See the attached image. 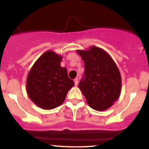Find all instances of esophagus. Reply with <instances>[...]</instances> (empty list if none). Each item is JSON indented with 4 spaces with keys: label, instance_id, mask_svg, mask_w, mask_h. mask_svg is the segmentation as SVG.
<instances>
[{
    "label": "esophagus",
    "instance_id": "obj_1",
    "mask_svg": "<svg viewBox=\"0 0 149 149\" xmlns=\"http://www.w3.org/2000/svg\"><path fill=\"white\" fill-rule=\"evenodd\" d=\"M74 81L75 86H77V85H78V79H77V78H76V79H74Z\"/></svg>",
    "mask_w": 149,
    "mask_h": 149
}]
</instances>
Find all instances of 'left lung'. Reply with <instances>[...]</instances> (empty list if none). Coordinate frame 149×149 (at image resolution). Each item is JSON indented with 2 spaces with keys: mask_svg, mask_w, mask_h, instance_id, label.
<instances>
[{
  "mask_svg": "<svg viewBox=\"0 0 149 149\" xmlns=\"http://www.w3.org/2000/svg\"><path fill=\"white\" fill-rule=\"evenodd\" d=\"M77 52L84 62V74L79 84L89 107L97 111L110 108L119 97L121 77L116 63L103 49L91 46Z\"/></svg>",
  "mask_w": 149,
  "mask_h": 149,
  "instance_id": "left-lung-1",
  "label": "left lung"
}]
</instances>
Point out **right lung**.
Here are the masks:
<instances>
[{"mask_svg": "<svg viewBox=\"0 0 149 149\" xmlns=\"http://www.w3.org/2000/svg\"><path fill=\"white\" fill-rule=\"evenodd\" d=\"M62 56L52 50L42 54L30 69L26 81L30 99L43 109L61 105L68 91L74 85L68 77V70L62 68Z\"/></svg>", "mask_w": 149, "mask_h": 149, "instance_id": "add662e5", "label": "right lung"}]
</instances>
